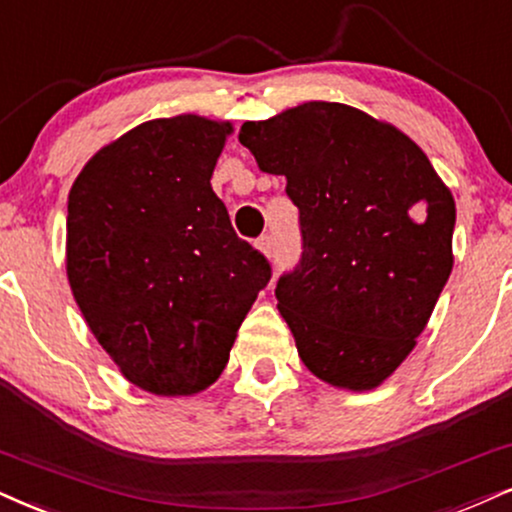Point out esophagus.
<instances>
[{
  "label": "esophagus",
  "instance_id": "1",
  "mask_svg": "<svg viewBox=\"0 0 512 512\" xmlns=\"http://www.w3.org/2000/svg\"><path fill=\"white\" fill-rule=\"evenodd\" d=\"M256 249L261 251L263 256H273V237L270 235H261L256 239Z\"/></svg>",
  "mask_w": 512,
  "mask_h": 512
}]
</instances>
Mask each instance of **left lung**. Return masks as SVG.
Wrapping results in <instances>:
<instances>
[{"label": "left lung", "instance_id": "8db88e82", "mask_svg": "<svg viewBox=\"0 0 512 512\" xmlns=\"http://www.w3.org/2000/svg\"><path fill=\"white\" fill-rule=\"evenodd\" d=\"M239 142L299 208L304 254L275 287L299 358L337 389L380 387L451 275V189L406 132L337 102L244 123Z\"/></svg>", "mask_w": 512, "mask_h": 512}]
</instances>
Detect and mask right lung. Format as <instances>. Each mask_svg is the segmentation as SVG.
I'll return each mask as SVG.
<instances>
[{
	"label": "right lung",
	"instance_id": "right-lung-1",
	"mask_svg": "<svg viewBox=\"0 0 512 512\" xmlns=\"http://www.w3.org/2000/svg\"><path fill=\"white\" fill-rule=\"evenodd\" d=\"M230 121L154 118L97 151L68 194L66 275L125 380L194 396L225 370L270 266L211 187Z\"/></svg>",
	"mask_w": 512,
	"mask_h": 512
}]
</instances>
